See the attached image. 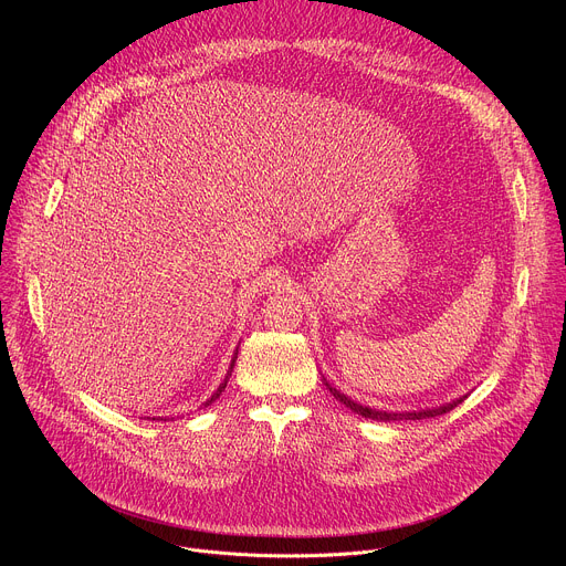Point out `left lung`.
Listing matches in <instances>:
<instances>
[{
    "instance_id": "1",
    "label": "left lung",
    "mask_w": 566,
    "mask_h": 566,
    "mask_svg": "<svg viewBox=\"0 0 566 566\" xmlns=\"http://www.w3.org/2000/svg\"><path fill=\"white\" fill-rule=\"evenodd\" d=\"M325 385L329 387V391L343 402V406H347L349 410H354L356 415H360V417H365V419H371V421H421V419H434V417H441V415H446V412H450V410H454L459 402L465 398V396H461V398H457V400H452V402H446V406H439V408H432V410H419V412H382V410H374V408H369V406H360V402H356V400H352L349 396H345L343 391H338L336 387H332L327 380H325Z\"/></svg>"
}]
</instances>
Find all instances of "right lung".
<instances>
[{
	"label": "right lung",
	"instance_id": "1",
	"mask_svg": "<svg viewBox=\"0 0 566 566\" xmlns=\"http://www.w3.org/2000/svg\"><path fill=\"white\" fill-rule=\"evenodd\" d=\"M234 360H237V352H234V356H232V360H230V367H228V374H226L223 382H221V385L217 387V391H214V394H212V396H210V398L203 402V408H208L210 402H212V400H217V398H219V394L226 389V382H228V378H230V371H232V367H234ZM158 421H166V419H158Z\"/></svg>",
	"mask_w": 566,
	"mask_h": 566
}]
</instances>
